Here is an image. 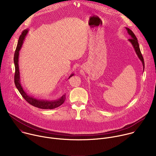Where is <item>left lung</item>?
<instances>
[{"label":"left lung","mask_w":156,"mask_h":156,"mask_svg":"<svg viewBox=\"0 0 156 156\" xmlns=\"http://www.w3.org/2000/svg\"><path fill=\"white\" fill-rule=\"evenodd\" d=\"M126 31H127V33L130 36L131 38L128 39V41L132 44V46H133V48H134L135 51V52L137 55V56L138 57V58H140V60L142 62V64H143V70H144V58L143 57V55L141 54V51H140V46H139V44H138V39L136 38V37L135 36V34L133 33V31L129 29L128 28H125ZM144 71V70H143Z\"/></svg>","instance_id":"8db88e82"}]
</instances>
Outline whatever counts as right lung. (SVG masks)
I'll return each mask as SVG.
<instances>
[{
	"label": "right lung",
	"mask_w": 156,
	"mask_h": 156,
	"mask_svg": "<svg viewBox=\"0 0 156 156\" xmlns=\"http://www.w3.org/2000/svg\"><path fill=\"white\" fill-rule=\"evenodd\" d=\"M29 30L27 29L25 30L22 34L20 35L18 44L16 46V49L14 54V64L15 67V73L14 76L15 80V84L17 88V90L21 94V95L23 96V98L31 105L42 109H54L61 105L65 100V96L66 94H63L59 98L55 99V100H46V99H38L34 98L33 96L28 95L23 90V87L21 84L20 80V69H19V65H18V58H19V52L22 47V45L23 44V41L25 39V36H27V33H28ZM74 75V73H72L68 79Z\"/></svg>",
	"instance_id": "1"
}]
</instances>
